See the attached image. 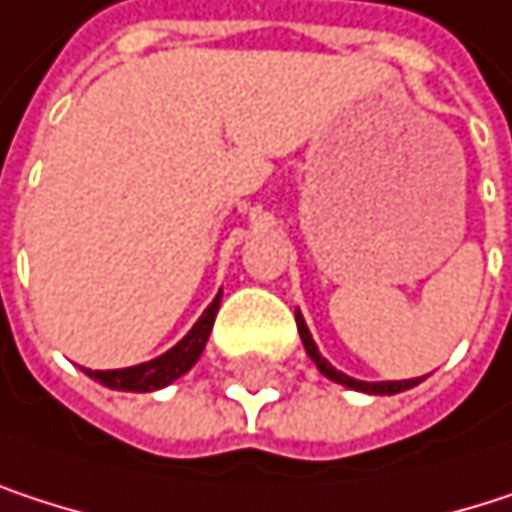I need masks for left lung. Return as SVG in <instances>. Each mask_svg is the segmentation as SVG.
I'll return each mask as SVG.
<instances>
[{
  "label": "left lung",
  "mask_w": 512,
  "mask_h": 512,
  "mask_svg": "<svg viewBox=\"0 0 512 512\" xmlns=\"http://www.w3.org/2000/svg\"><path fill=\"white\" fill-rule=\"evenodd\" d=\"M295 322H298V334H301V343H304V349H307L310 361H313V364L319 367V373H322V376H328L331 382L346 384V387H352V390H364V393H399V390H408V387H414V384L423 382V379H408V382H358V379H352V376H346V373L334 370V367L319 355V346L313 343V334H310V328H307V322H304V316H301V313H295Z\"/></svg>",
  "instance_id": "8db88e82"
}]
</instances>
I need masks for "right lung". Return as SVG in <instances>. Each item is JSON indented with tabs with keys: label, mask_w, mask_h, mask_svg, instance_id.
Listing matches in <instances>:
<instances>
[{
	"label": "right lung",
	"mask_w": 512,
	"mask_h": 512,
	"mask_svg": "<svg viewBox=\"0 0 512 512\" xmlns=\"http://www.w3.org/2000/svg\"><path fill=\"white\" fill-rule=\"evenodd\" d=\"M217 310H220V295L208 304V310L199 316V322L190 328V334L181 343H175L166 355L136 364V367H125V370H86L89 379L101 382L104 387H113V390H133V393H148V390H160V387L172 384L199 361V355L208 343V334L214 328Z\"/></svg>",
	"instance_id": "add662e5"
}]
</instances>
